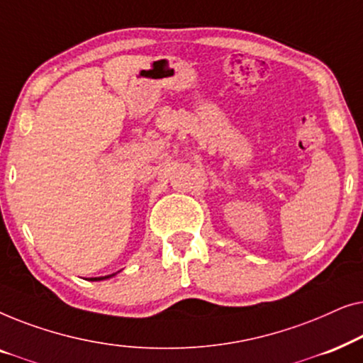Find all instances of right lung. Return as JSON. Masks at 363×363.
<instances>
[{
  "label": "right lung",
  "instance_id": "1",
  "mask_svg": "<svg viewBox=\"0 0 363 363\" xmlns=\"http://www.w3.org/2000/svg\"><path fill=\"white\" fill-rule=\"evenodd\" d=\"M113 274H111V276H104V277H92L91 281H102V279H107V277H112Z\"/></svg>",
  "mask_w": 363,
  "mask_h": 363
}]
</instances>
